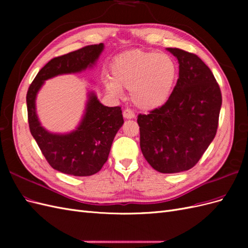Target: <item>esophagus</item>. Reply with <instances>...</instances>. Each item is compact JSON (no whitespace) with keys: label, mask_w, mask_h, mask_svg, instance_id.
<instances>
[{"label":"esophagus","mask_w":248,"mask_h":248,"mask_svg":"<svg viewBox=\"0 0 248 248\" xmlns=\"http://www.w3.org/2000/svg\"><path fill=\"white\" fill-rule=\"evenodd\" d=\"M123 116H124L125 119H134V118H136V115H134V112L131 109H129V108L124 109Z\"/></svg>","instance_id":"1"}]
</instances>
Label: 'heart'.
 <instances>
[{
  "instance_id": "obj_1",
  "label": "heart",
  "mask_w": 248,
  "mask_h": 248,
  "mask_svg": "<svg viewBox=\"0 0 248 248\" xmlns=\"http://www.w3.org/2000/svg\"><path fill=\"white\" fill-rule=\"evenodd\" d=\"M110 74L103 81L110 95L121 97L123 88L128 89L134 106L154 110L164 106L174 92L178 65L167 54L134 49L112 60Z\"/></svg>"
}]
</instances>
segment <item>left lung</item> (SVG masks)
I'll list each match as a JSON object with an SVG mask.
<instances>
[{"label": "left lung", "instance_id": "1", "mask_svg": "<svg viewBox=\"0 0 248 248\" xmlns=\"http://www.w3.org/2000/svg\"><path fill=\"white\" fill-rule=\"evenodd\" d=\"M179 63V78L169 101L139 115L140 150L154 170L163 174L196 166L218 126L221 93L209 67L197 56L167 48Z\"/></svg>", "mask_w": 248, "mask_h": 248}]
</instances>
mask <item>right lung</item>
Returning <instances> with one entry per match:
<instances>
[{
	"mask_svg": "<svg viewBox=\"0 0 248 248\" xmlns=\"http://www.w3.org/2000/svg\"><path fill=\"white\" fill-rule=\"evenodd\" d=\"M103 49L104 44L99 43L54 58L38 72L28 90V119L32 136L50 167L67 175L91 176L101 170L112 140L124 123L121 108L103 106L94 90H89L84 114L76 129L57 133L41 125L36 108L37 95L47 79L93 68Z\"/></svg>",
	"mask_w": 248,
	"mask_h": 248,
	"instance_id": "obj_1",
	"label": "right lung"
}]
</instances>
